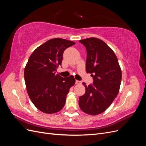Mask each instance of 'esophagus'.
I'll use <instances>...</instances> for the list:
<instances>
[{
	"mask_svg": "<svg viewBox=\"0 0 146 146\" xmlns=\"http://www.w3.org/2000/svg\"><path fill=\"white\" fill-rule=\"evenodd\" d=\"M81 83H82L81 81H78V80L76 81V84H77V85H80Z\"/></svg>",
	"mask_w": 146,
	"mask_h": 146,
	"instance_id": "34e87169",
	"label": "esophagus"
}]
</instances>
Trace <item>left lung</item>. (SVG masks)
<instances>
[{
  "instance_id": "left-lung-1",
  "label": "left lung",
  "mask_w": 146,
  "mask_h": 146,
  "mask_svg": "<svg viewBox=\"0 0 146 146\" xmlns=\"http://www.w3.org/2000/svg\"><path fill=\"white\" fill-rule=\"evenodd\" d=\"M87 52L86 71L90 73L93 84L87 86L79 98V107L90 115L105 111L116 98L121 86L122 72L113 50L102 40L90 38L79 41Z\"/></svg>"
}]
</instances>
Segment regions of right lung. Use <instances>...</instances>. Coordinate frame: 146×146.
Masks as SVG:
<instances>
[{
    "label": "right lung",
    "mask_w": 146,
    "mask_h": 146,
    "mask_svg": "<svg viewBox=\"0 0 146 146\" xmlns=\"http://www.w3.org/2000/svg\"><path fill=\"white\" fill-rule=\"evenodd\" d=\"M75 44L61 38L52 39L35 49L24 69V79L29 98L41 111L52 114L63 108L70 88L76 83L74 76L55 74L61 65L65 49Z\"/></svg>",
    "instance_id": "1"
}]
</instances>
